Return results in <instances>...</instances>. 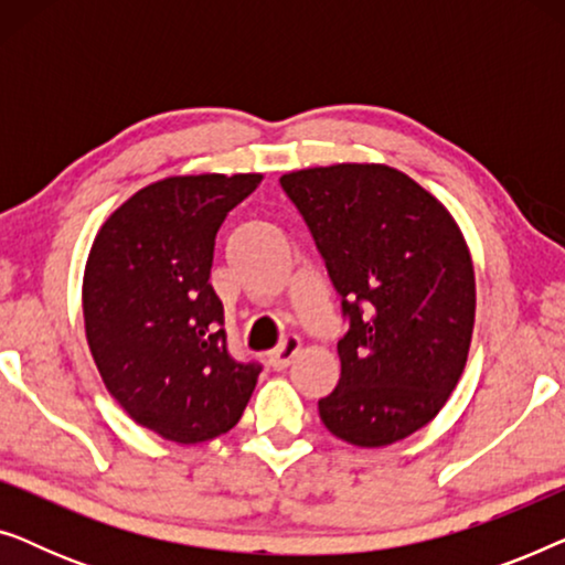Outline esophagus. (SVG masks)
<instances>
[{
    "label": "esophagus",
    "mask_w": 565,
    "mask_h": 565,
    "mask_svg": "<svg viewBox=\"0 0 565 565\" xmlns=\"http://www.w3.org/2000/svg\"><path fill=\"white\" fill-rule=\"evenodd\" d=\"M298 352H300V339L296 334H288L275 352H269V367L285 370L292 360H296Z\"/></svg>",
    "instance_id": "esophagus-1"
}]
</instances>
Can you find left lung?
Returning <instances> with one entry per match:
<instances>
[{"instance_id":"8db88e82","label":"left lung","mask_w":565,"mask_h":565,"mask_svg":"<svg viewBox=\"0 0 565 565\" xmlns=\"http://www.w3.org/2000/svg\"><path fill=\"white\" fill-rule=\"evenodd\" d=\"M342 298V375L319 401L323 427L383 447L435 419L466 367L476 277L466 238L437 198L383 164L280 177Z\"/></svg>"}]
</instances>
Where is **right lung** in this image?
I'll return each mask as SVG.
<instances>
[{"instance_id":"add662e5","label":"right lung","mask_w":565,"mask_h":565,"mask_svg":"<svg viewBox=\"0 0 565 565\" xmlns=\"http://www.w3.org/2000/svg\"><path fill=\"white\" fill-rule=\"evenodd\" d=\"M262 174L167 177L126 200L92 244L84 329L110 396L172 443L242 419L259 362L228 354L211 280L215 234Z\"/></svg>"}]
</instances>
